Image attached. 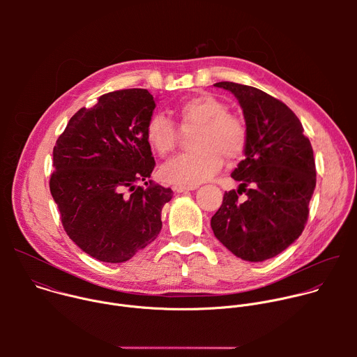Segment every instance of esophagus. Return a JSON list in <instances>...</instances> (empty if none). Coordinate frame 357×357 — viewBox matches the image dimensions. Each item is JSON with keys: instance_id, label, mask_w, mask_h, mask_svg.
<instances>
[{"instance_id": "34e87169", "label": "esophagus", "mask_w": 357, "mask_h": 357, "mask_svg": "<svg viewBox=\"0 0 357 357\" xmlns=\"http://www.w3.org/2000/svg\"><path fill=\"white\" fill-rule=\"evenodd\" d=\"M197 188H199L197 185H175L174 190L178 193H182V192H188V190H195Z\"/></svg>"}]
</instances>
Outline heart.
Returning a JSON list of instances; mask_svg holds the SVG:
<instances>
[{
	"instance_id": "1",
	"label": "heart",
	"mask_w": 357,
	"mask_h": 357,
	"mask_svg": "<svg viewBox=\"0 0 357 357\" xmlns=\"http://www.w3.org/2000/svg\"><path fill=\"white\" fill-rule=\"evenodd\" d=\"M181 128L192 134L195 148L178 155L161 168L164 181L174 185H199L216 175L225 162L238 160L247 148L248 131L244 120L229 113L223 100L212 94L195 96L176 109ZM145 137L158 155L165 157L175 149L178 128L164 114H154L146 124Z\"/></svg>"
}]
</instances>
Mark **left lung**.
<instances>
[{"instance_id": "8db88e82", "label": "left lung", "mask_w": 357, "mask_h": 357, "mask_svg": "<svg viewBox=\"0 0 357 357\" xmlns=\"http://www.w3.org/2000/svg\"><path fill=\"white\" fill-rule=\"evenodd\" d=\"M213 86L238 100L248 141L231 172L238 189L225 193L211 226L236 257L264 261L291 245L308 220L317 185L312 145L294 112L275 97L233 82ZM243 191L244 202L238 199Z\"/></svg>"}]
</instances>
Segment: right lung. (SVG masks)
<instances>
[{
  "label": "right lung",
  "instance_id": "obj_1",
  "mask_svg": "<svg viewBox=\"0 0 357 357\" xmlns=\"http://www.w3.org/2000/svg\"><path fill=\"white\" fill-rule=\"evenodd\" d=\"M155 98L146 89L117 90L80 109L54 146L50 193L65 231L93 259L124 263L154 241L172 189L137 186L154 171L145 137Z\"/></svg>",
  "mask_w": 357,
  "mask_h": 357
}]
</instances>
